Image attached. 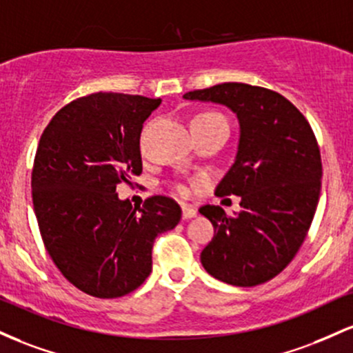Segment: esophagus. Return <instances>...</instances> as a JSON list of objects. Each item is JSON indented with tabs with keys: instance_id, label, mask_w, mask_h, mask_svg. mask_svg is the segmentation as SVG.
<instances>
[{
	"instance_id": "34e87169",
	"label": "esophagus",
	"mask_w": 353,
	"mask_h": 353,
	"mask_svg": "<svg viewBox=\"0 0 353 353\" xmlns=\"http://www.w3.org/2000/svg\"><path fill=\"white\" fill-rule=\"evenodd\" d=\"M181 215H183L185 220L195 219V216H196V210L193 208V207H190V205H183V207H181Z\"/></svg>"
}]
</instances>
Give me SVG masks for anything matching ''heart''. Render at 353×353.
<instances>
[{
  "mask_svg": "<svg viewBox=\"0 0 353 353\" xmlns=\"http://www.w3.org/2000/svg\"><path fill=\"white\" fill-rule=\"evenodd\" d=\"M208 123H227V118H225L221 113L215 112V110H203V112H198L196 114H193L192 126L193 125H208ZM176 190L181 193V195H185V193H187V188L181 187V185H178Z\"/></svg>",
  "mask_w": 353,
  "mask_h": 353,
  "instance_id": "b5f03b06",
  "label": "heart"
}]
</instances>
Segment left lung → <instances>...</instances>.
<instances>
[{
  "label": "left lung",
  "instance_id": "1",
  "mask_svg": "<svg viewBox=\"0 0 353 353\" xmlns=\"http://www.w3.org/2000/svg\"><path fill=\"white\" fill-rule=\"evenodd\" d=\"M183 98L221 103L240 121L235 163L215 193L240 196L241 210L227 215L219 205L200 208L216 232L201 265L235 287L268 282L294 260L319 205L322 158L314 130L295 105L262 86L221 83Z\"/></svg>",
  "mask_w": 353,
  "mask_h": 353
}]
</instances>
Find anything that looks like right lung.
Returning a JSON list of instances; mask_svg holds the SVG:
<instances>
[{"label":"right lung","mask_w":353,"mask_h":353,"mask_svg":"<svg viewBox=\"0 0 353 353\" xmlns=\"http://www.w3.org/2000/svg\"><path fill=\"white\" fill-rule=\"evenodd\" d=\"M160 103L100 91L63 106L39 138L31 196L43 243L63 276L97 299L140 287L155 239L181 219L170 196L140 208L117 195L118 183L141 175V128Z\"/></svg>","instance_id":"add662e5"}]
</instances>
